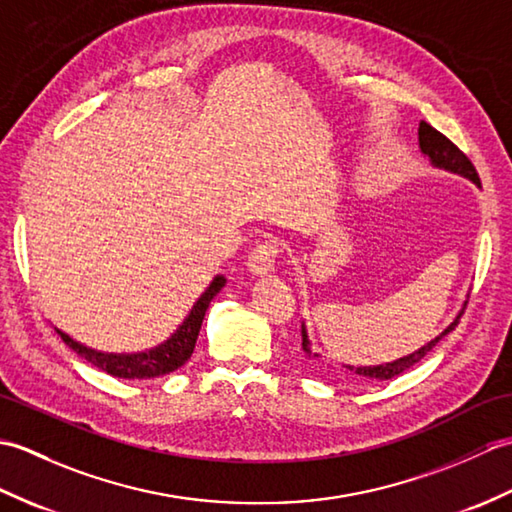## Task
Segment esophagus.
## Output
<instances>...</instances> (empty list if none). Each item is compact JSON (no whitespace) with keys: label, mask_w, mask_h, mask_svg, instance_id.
Listing matches in <instances>:
<instances>
[{"label":"esophagus","mask_w":512,"mask_h":512,"mask_svg":"<svg viewBox=\"0 0 512 512\" xmlns=\"http://www.w3.org/2000/svg\"><path fill=\"white\" fill-rule=\"evenodd\" d=\"M279 253H281V246L275 237H268L266 242L257 244L253 248V253L248 255V273L257 275V277L273 273Z\"/></svg>","instance_id":"esophagus-1"}]
</instances>
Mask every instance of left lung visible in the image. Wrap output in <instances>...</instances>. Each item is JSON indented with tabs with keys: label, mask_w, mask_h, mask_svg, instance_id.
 I'll use <instances>...</instances> for the list:
<instances>
[{
	"label": "left lung",
	"mask_w": 512,
	"mask_h": 512,
	"mask_svg": "<svg viewBox=\"0 0 512 512\" xmlns=\"http://www.w3.org/2000/svg\"><path fill=\"white\" fill-rule=\"evenodd\" d=\"M418 140H420L422 154L429 156V160L433 162V165L447 169V171H453V173H460V176L473 180V182L477 184V187H482L480 176H477V171H475V167H473V162L469 160V156H466L458 145H453L447 136L440 134L436 127H431L429 123L422 121V123H420V129H418ZM464 308H466V303H464ZM464 308H462V312L458 314V319H455L447 330H444L440 336H436V339H433L431 343L422 345L418 352H413V354H409V356H405V358H398V361H394V363L374 365V367H352V365H345V369H347V372H350L354 378H367V380H389V378H394V376H398V374H402V372H407L409 367L420 363L422 358L427 356V354L433 350V347L438 345V341H442V336H447V334L455 328V325L460 323V317L464 314ZM301 336H303V339H301L303 352H306L308 356H319V354H314V352L310 350L308 332H306V328H303V325H301Z\"/></svg>",
	"instance_id": "left-lung-1"
}]
</instances>
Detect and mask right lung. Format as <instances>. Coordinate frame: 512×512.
Here are the masks:
<instances>
[{
    "instance_id": "add662e5",
    "label": "right lung",
    "mask_w": 512,
    "mask_h": 512,
    "mask_svg": "<svg viewBox=\"0 0 512 512\" xmlns=\"http://www.w3.org/2000/svg\"><path fill=\"white\" fill-rule=\"evenodd\" d=\"M224 284L226 279L222 275H217L211 281V286L204 290V295L195 301L189 317L184 319L180 328L171 334V339L154 347V350L136 352V354H105V352L92 350V347L81 345L79 341L70 339V336L61 330H57V334L61 336L63 343L70 347V350H74L94 367L103 369L105 374L116 376V378H156V376L173 372V369H178L180 365L189 361L195 341H198V332L202 328L204 312Z\"/></svg>"
}]
</instances>
